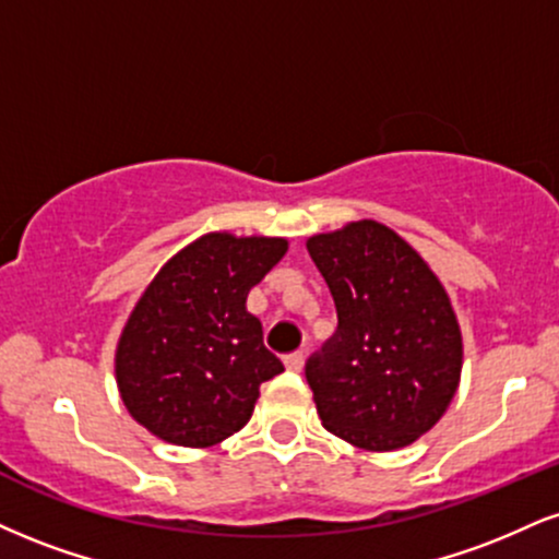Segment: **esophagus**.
Instances as JSON below:
<instances>
[{
	"label": "esophagus",
	"instance_id": "esophagus-1",
	"mask_svg": "<svg viewBox=\"0 0 559 559\" xmlns=\"http://www.w3.org/2000/svg\"><path fill=\"white\" fill-rule=\"evenodd\" d=\"M284 365H286L288 372H301V367H305V354H301V352L288 354L284 359Z\"/></svg>",
	"mask_w": 559,
	"mask_h": 559
}]
</instances>
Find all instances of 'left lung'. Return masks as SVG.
Returning <instances> with one entry per match:
<instances>
[{"label":"left lung","instance_id":"obj_1","mask_svg":"<svg viewBox=\"0 0 559 559\" xmlns=\"http://www.w3.org/2000/svg\"><path fill=\"white\" fill-rule=\"evenodd\" d=\"M331 288L338 328L307 359L322 427L361 450H399L453 401L463 341L440 278L378 221L307 239Z\"/></svg>","mask_w":559,"mask_h":559}]
</instances>
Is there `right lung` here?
<instances>
[{"instance_id":"1","label":"right lung","mask_w":559,"mask_h":559,"mask_svg":"<svg viewBox=\"0 0 559 559\" xmlns=\"http://www.w3.org/2000/svg\"><path fill=\"white\" fill-rule=\"evenodd\" d=\"M278 237H200L160 267L117 344L127 412L160 440L211 448L250 421L260 385L284 372L247 294L284 258Z\"/></svg>"}]
</instances>
